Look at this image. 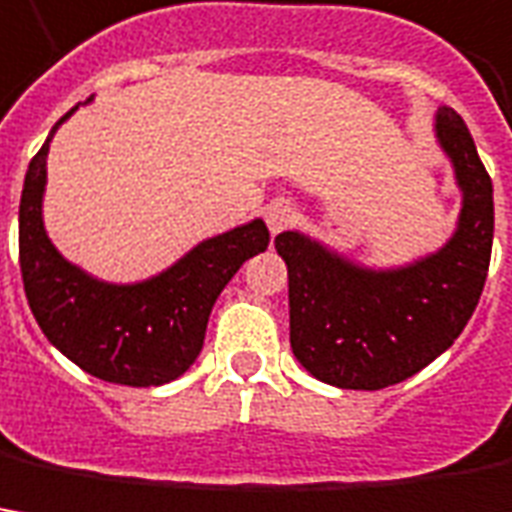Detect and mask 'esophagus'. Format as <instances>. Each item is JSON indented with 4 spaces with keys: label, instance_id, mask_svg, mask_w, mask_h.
<instances>
[{
    "label": "esophagus",
    "instance_id": "1",
    "mask_svg": "<svg viewBox=\"0 0 512 512\" xmlns=\"http://www.w3.org/2000/svg\"><path fill=\"white\" fill-rule=\"evenodd\" d=\"M264 219H267V228L273 233L287 231L296 222V208L290 200H273L264 208Z\"/></svg>",
    "mask_w": 512,
    "mask_h": 512
}]
</instances>
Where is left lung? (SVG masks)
I'll return each mask as SVG.
<instances>
[{
    "label": "left lung",
    "mask_w": 512,
    "mask_h": 512,
    "mask_svg": "<svg viewBox=\"0 0 512 512\" xmlns=\"http://www.w3.org/2000/svg\"><path fill=\"white\" fill-rule=\"evenodd\" d=\"M434 132L454 166L462 211L437 253L372 270L310 236L284 231L276 250L290 281V346L312 377L338 389L377 392L440 358L471 321L493 248V183L451 106Z\"/></svg>",
    "instance_id": "1"
}]
</instances>
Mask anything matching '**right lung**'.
Here are the masks:
<instances>
[{"label": "right lung", "instance_id": "right-lung-1", "mask_svg": "<svg viewBox=\"0 0 512 512\" xmlns=\"http://www.w3.org/2000/svg\"><path fill=\"white\" fill-rule=\"evenodd\" d=\"M75 109L53 126L24 174L19 205L24 296L47 341L84 372L120 386H163L197 360L216 298L250 256L267 250L270 233L262 219H253L205 239L152 279L137 284L92 279L58 253L41 219L50 140Z\"/></svg>", "mask_w": 512, "mask_h": 512}]
</instances>
